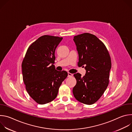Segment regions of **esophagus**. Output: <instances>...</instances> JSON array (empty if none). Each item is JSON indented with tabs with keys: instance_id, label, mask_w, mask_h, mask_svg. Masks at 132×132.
<instances>
[{
	"instance_id": "obj_1",
	"label": "esophagus",
	"mask_w": 132,
	"mask_h": 132,
	"mask_svg": "<svg viewBox=\"0 0 132 132\" xmlns=\"http://www.w3.org/2000/svg\"><path fill=\"white\" fill-rule=\"evenodd\" d=\"M73 76V74L68 72V77H72Z\"/></svg>"
}]
</instances>
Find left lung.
<instances>
[{"mask_svg":"<svg viewBox=\"0 0 132 132\" xmlns=\"http://www.w3.org/2000/svg\"><path fill=\"white\" fill-rule=\"evenodd\" d=\"M79 56L78 66L84 67V77L73 75L77 80L72 93L77 100L86 104L97 101L106 90L109 82L111 61L104 44L95 35L88 33L73 37Z\"/></svg>","mask_w":132,"mask_h":132,"instance_id":"left-lung-1","label":"left lung"}]
</instances>
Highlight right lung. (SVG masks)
Instances as JSON below:
<instances>
[{"mask_svg":"<svg viewBox=\"0 0 132 132\" xmlns=\"http://www.w3.org/2000/svg\"><path fill=\"white\" fill-rule=\"evenodd\" d=\"M63 37L43 35L28 48L22 64L23 80L30 96L37 103L44 104L57 97L62 82L67 77L66 71H58L53 65L55 52Z\"/></svg>","mask_w":132,"mask_h":132,"instance_id":"1","label":"right lung"}]
</instances>
